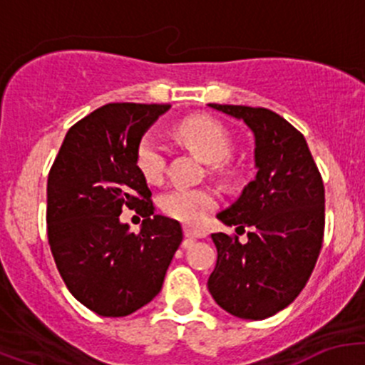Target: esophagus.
Returning a JSON list of instances; mask_svg holds the SVG:
<instances>
[{"label":"esophagus","instance_id":"obj_1","mask_svg":"<svg viewBox=\"0 0 365 365\" xmlns=\"http://www.w3.org/2000/svg\"><path fill=\"white\" fill-rule=\"evenodd\" d=\"M183 235H185L187 238H192V240H196V238H205L206 237V233L203 230H196V227H190V226L183 227Z\"/></svg>","mask_w":365,"mask_h":365}]
</instances>
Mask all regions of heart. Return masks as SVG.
<instances>
[{"label": "heart", "instance_id": "heart-1", "mask_svg": "<svg viewBox=\"0 0 365 365\" xmlns=\"http://www.w3.org/2000/svg\"><path fill=\"white\" fill-rule=\"evenodd\" d=\"M175 134L190 152L213 169L220 176H230L231 168L226 159L231 155L233 141L219 121L206 116H192L180 121ZM135 168L148 183H157L164 175L165 150L153 134H145L135 145ZM160 210L171 219L183 224H200L206 213L217 205L215 194L210 189H187L175 187L160 196Z\"/></svg>", "mask_w": 365, "mask_h": 365}]
</instances>
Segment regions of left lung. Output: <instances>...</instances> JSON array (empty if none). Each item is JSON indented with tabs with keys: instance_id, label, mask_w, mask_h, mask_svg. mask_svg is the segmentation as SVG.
<instances>
[{
	"instance_id": "obj_1",
	"label": "left lung",
	"mask_w": 365,
	"mask_h": 365,
	"mask_svg": "<svg viewBox=\"0 0 365 365\" xmlns=\"http://www.w3.org/2000/svg\"><path fill=\"white\" fill-rule=\"evenodd\" d=\"M252 130L256 178L217 219L247 233H213L217 264L208 279L213 300L230 314L264 319L288 307L318 261L325 231V187L305 138L277 113L210 104Z\"/></svg>"
}]
</instances>
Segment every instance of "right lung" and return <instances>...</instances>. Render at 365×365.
<instances>
[{
	"label": "right lung",
	"mask_w": 365,
	"mask_h": 365,
	"mask_svg": "<svg viewBox=\"0 0 365 365\" xmlns=\"http://www.w3.org/2000/svg\"><path fill=\"white\" fill-rule=\"evenodd\" d=\"M169 104L116 102L68 128L47 178V238L61 279L106 318L128 316L159 295L182 242L178 220L157 215L135 168V145ZM121 207L145 216L130 234Z\"/></svg>",
	"instance_id": "1"
}]
</instances>
